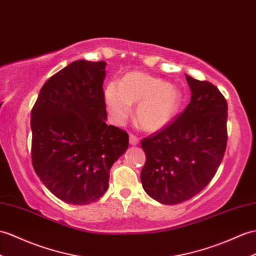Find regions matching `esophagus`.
Wrapping results in <instances>:
<instances>
[{
  "mask_svg": "<svg viewBox=\"0 0 256 256\" xmlns=\"http://www.w3.org/2000/svg\"><path fill=\"white\" fill-rule=\"evenodd\" d=\"M130 145H138V138L136 135L130 134Z\"/></svg>",
  "mask_w": 256,
  "mask_h": 256,
  "instance_id": "1",
  "label": "esophagus"
}]
</instances>
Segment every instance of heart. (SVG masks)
I'll list each match as a JSON object with an SVG mask.
<instances>
[{
    "label": "heart",
    "mask_w": 256,
    "mask_h": 256,
    "mask_svg": "<svg viewBox=\"0 0 256 256\" xmlns=\"http://www.w3.org/2000/svg\"><path fill=\"white\" fill-rule=\"evenodd\" d=\"M182 94L176 86L142 72L124 75L121 82H110L104 89V102L111 120L126 122L138 104L136 120L150 132L158 130L171 121L181 104Z\"/></svg>",
    "instance_id": "1"
}]
</instances>
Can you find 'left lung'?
<instances>
[{"instance_id":"obj_1","label":"left lung","mask_w":256,"mask_h":256,"mask_svg":"<svg viewBox=\"0 0 256 256\" xmlns=\"http://www.w3.org/2000/svg\"><path fill=\"white\" fill-rule=\"evenodd\" d=\"M191 102L167 126L140 142L145 192L166 205L194 198L208 184L227 147L228 104L219 89L186 75Z\"/></svg>"}]
</instances>
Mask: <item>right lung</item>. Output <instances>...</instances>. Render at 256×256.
<instances>
[{"label": "right lung", "instance_id": "add662e5", "mask_svg": "<svg viewBox=\"0 0 256 256\" xmlns=\"http://www.w3.org/2000/svg\"><path fill=\"white\" fill-rule=\"evenodd\" d=\"M104 61L78 60L48 80L32 110V162L46 188L65 203L97 202L128 134L106 123Z\"/></svg>", "mask_w": 256, "mask_h": 256}]
</instances>
